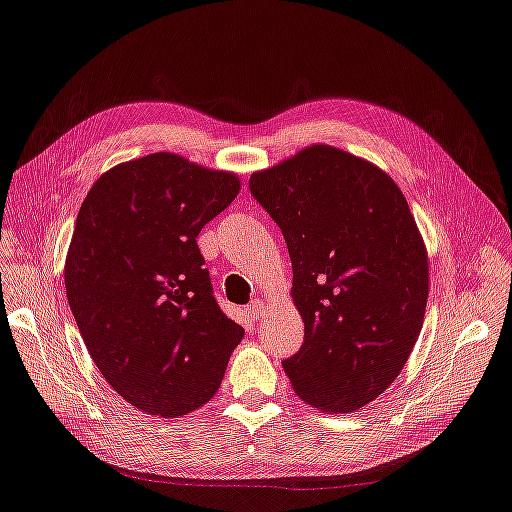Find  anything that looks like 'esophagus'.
I'll return each mask as SVG.
<instances>
[{
	"instance_id": "1",
	"label": "esophagus",
	"mask_w": 512,
	"mask_h": 512,
	"mask_svg": "<svg viewBox=\"0 0 512 512\" xmlns=\"http://www.w3.org/2000/svg\"><path fill=\"white\" fill-rule=\"evenodd\" d=\"M263 307H265V303L261 301V299H255L251 305H249V318L255 322V320H259L261 316H263Z\"/></svg>"
}]
</instances>
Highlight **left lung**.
<instances>
[{
  "label": "left lung",
  "instance_id": "1",
  "mask_svg": "<svg viewBox=\"0 0 512 512\" xmlns=\"http://www.w3.org/2000/svg\"><path fill=\"white\" fill-rule=\"evenodd\" d=\"M249 186L293 263L305 324L282 362L293 391L330 414L364 408L404 370L425 320L429 257L406 196L381 167L328 144L255 171Z\"/></svg>",
  "mask_w": 512,
  "mask_h": 512
}]
</instances>
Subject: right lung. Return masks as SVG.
Wrapping results in <instances>:
<instances>
[{
	"label": "right lung",
	"instance_id": "right-lung-1",
	"mask_svg": "<svg viewBox=\"0 0 512 512\" xmlns=\"http://www.w3.org/2000/svg\"><path fill=\"white\" fill-rule=\"evenodd\" d=\"M238 192L232 171L154 152L102 173L79 209L66 297L106 383L146 414L207 404L244 337L217 307L196 244Z\"/></svg>",
	"mask_w": 512,
	"mask_h": 512
}]
</instances>
